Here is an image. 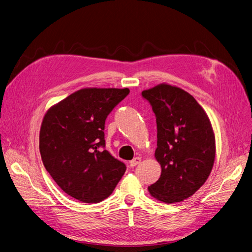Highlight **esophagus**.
Masks as SVG:
<instances>
[{
    "instance_id": "esophagus-1",
    "label": "esophagus",
    "mask_w": 252,
    "mask_h": 252,
    "mask_svg": "<svg viewBox=\"0 0 252 252\" xmlns=\"http://www.w3.org/2000/svg\"><path fill=\"white\" fill-rule=\"evenodd\" d=\"M140 161H141V158H139V157H138V158H133L132 160L129 161V166H130V167H136Z\"/></svg>"
}]
</instances>
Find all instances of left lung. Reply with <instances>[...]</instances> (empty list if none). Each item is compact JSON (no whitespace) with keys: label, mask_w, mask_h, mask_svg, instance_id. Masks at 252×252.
I'll use <instances>...</instances> for the list:
<instances>
[{"label":"left lung","mask_w":252,"mask_h":252,"mask_svg":"<svg viewBox=\"0 0 252 252\" xmlns=\"http://www.w3.org/2000/svg\"><path fill=\"white\" fill-rule=\"evenodd\" d=\"M157 117L159 179L148 187L157 200L189 198L206 182L215 159V136L201 105L188 92L167 83L142 92Z\"/></svg>","instance_id":"obj_1"}]
</instances>
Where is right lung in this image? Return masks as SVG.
<instances>
[{
    "mask_svg": "<svg viewBox=\"0 0 252 252\" xmlns=\"http://www.w3.org/2000/svg\"><path fill=\"white\" fill-rule=\"evenodd\" d=\"M128 93V89H82L44 115L39 136L43 165L72 198L99 203L124 176L125 163L102 148L105 120Z\"/></svg>",
    "mask_w": 252,
    "mask_h": 252,
    "instance_id": "add662e5",
    "label": "right lung"
}]
</instances>
